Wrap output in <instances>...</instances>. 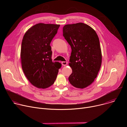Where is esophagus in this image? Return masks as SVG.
<instances>
[{"instance_id":"34e87169","label":"esophagus","mask_w":127,"mask_h":127,"mask_svg":"<svg viewBox=\"0 0 127 127\" xmlns=\"http://www.w3.org/2000/svg\"><path fill=\"white\" fill-rule=\"evenodd\" d=\"M61 63H62V65H63V66H66V65H67V62H66V61H63V62H61Z\"/></svg>"}]
</instances>
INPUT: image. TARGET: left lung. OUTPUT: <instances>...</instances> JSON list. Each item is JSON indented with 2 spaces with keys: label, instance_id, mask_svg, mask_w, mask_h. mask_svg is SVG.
<instances>
[{
  "label": "left lung",
  "instance_id": "left-lung-1",
  "mask_svg": "<svg viewBox=\"0 0 127 127\" xmlns=\"http://www.w3.org/2000/svg\"><path fill=\"white\" fill-rule=\"evenodd\" d=\"M63 33L72 49L69 65L72 72L69 81L76 88H85L94 81L101 64L98 35L92 27L82 23L64 26Z\"/></svg>",
  "mask_w": 127,
  "mask_h": 127
}]
</instances>
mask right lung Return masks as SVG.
<instances>
[{
    "mask_svg": "<svg viewBox=\"0 0 127 127\" xmlns=\"http://www.w3.org/2000/svg\"><path fill=\"white\" fill-rule=\"evenodd\" d=\"M60 25L39 23L25 33L22 43L21 58L26 77L33 86L45 89L55 82L61 64L53 62L50 43Z\"/></svg>",
    "mask_w": 127,
    "mask_h": 127,
    "instance_id": "1",
    "label": "right lung"
}]
</instances>
